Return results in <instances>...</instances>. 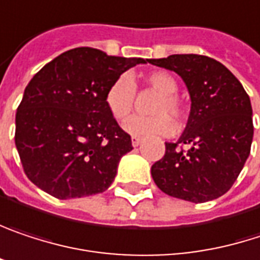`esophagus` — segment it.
<instances>
[{
  "mask_svg": "<svg viewBox=\"0 0 260 260\" xmlns=\"http://www.w3.org/2000/svg\"><path fill=\"white\" fill-rule=\"evenodd\" d=\"M142 141H144L142 138H139V136H133V138H132V145L139 146L141 144H142Z\"/></svg>",
  "mask_w": 260,
  "mask_h": 260,
  "instance_id": "34e87169",
  "label": "esophagus"
}]
</instances>
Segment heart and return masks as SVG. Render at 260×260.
<instances>
[{
  "label": "heart",
  "mask_w": 260,
  "mask_h": 260,
  "mask_svg": "<svg viewBox=\"0 0 260 260\" xmlns=\"http://www.w3.org/2000/svg\"><path fill=\"white\" fill-rule=\"evenodd\" d=\"M146 83L161 94L152 108L154 115L133 116L125 121L124 128L133 136H171L175 133V122L169 115L172 114L178 122L185 116L184 105L177 95L178 82L171 73L158 70L146 76ZM135 100L136 86L128 75L115 79L105 94L106 108L118 121H124L130 116L135 108Z\"/></svg>",
  "instance_id": "1"
}]
</instances>
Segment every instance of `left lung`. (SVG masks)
<instances>
[{
    "instance_id": "obj_1",
    "label": "left lung",
    "mask_w": 260,
    "mask_h": 260,
    "mask_svg": "<svg viewBox=\"0 0 260 260\" xmlns=\"http://www.w3.org/2000/svg\"><path fill=\"white\" fill-rule=\"evenodd\" d=\"M149 64L175 72L184 81L191 108L178 142H166L151 168L157 187L194 204L224 194L237 181L253 141L250 97L221 62L204 55H171ZM188 145V151L178 148Z\"/></svg>"
}]
</instances>
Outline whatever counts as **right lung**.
<instances>
[{"instance_id": "obj_1", "label": "right lung", "mask_w": 260, "mask_h": 260, "mask_svg": "<svg viewBox=\"0 0 260 260\" xmlns=\"http://www.w3.org/2000/svg\"><path fill=\"white\" fill-rule=\"evenodd\" d=\"M144 58L70 49L48 62L25 88L16 112L17 152L31 182L58 199L102 193L132 138L106 108L109 85Z\"/></svg>"}]
</instances>
